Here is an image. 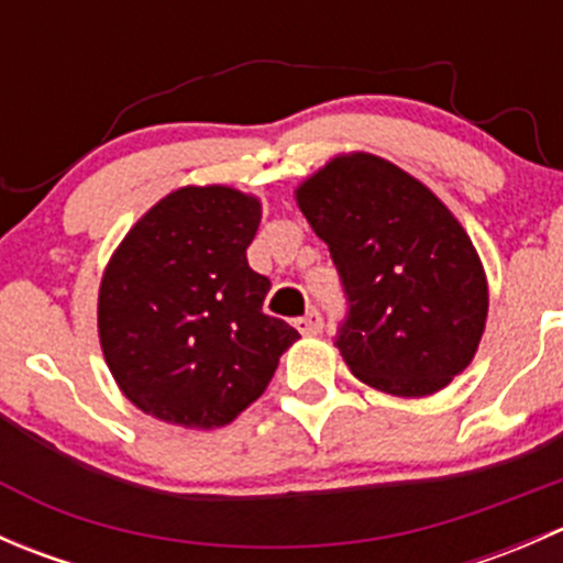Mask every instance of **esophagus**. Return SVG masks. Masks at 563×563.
I'll return each instance as SVG.
<instances>
[{
  "label": "esophagus",
  "instance_id": "obj_1",
  "mask_svg": "<svg viewBox=\"0 0 563 563\" xmlns=\"http://www.w3.org/2000/svg\"><path fill=\"white\" fill-rule=\"evenodd\" d=\"M297 329L302 334H308V338H313V334H321L323 329V316L318 313V310H310L308 316L297 318Z\"/></svg>",
  "mask_w": 563,
  "mask_h": 563
}]
</instances>
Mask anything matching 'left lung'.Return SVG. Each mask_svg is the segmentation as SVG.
Wrapping results in <instances>:
<instances>
[{"label":"left lung","mask_w":563,"mask_h":563,"mask_svg":"<svg viewBox=\"0 0 563 563\" xmlns=\"http://www.w3.org/2000/svg\"><path fill=\"white\" fill-rule=\"evenodd\" d=\"M297 203L338 266L349 313L334 345L360 382L424 397L468 367L485 332V269L422 181L354 152L305 179Z\"/></svg>","instance_id":"8db88e82"}]
</instances>
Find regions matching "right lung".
Segmentation results:
<instances>
[{"label":"right lung","mask_w":563,"mask_h":563,"mask_svg":"<svg viewBox=\"0 0 563 563\" xmlns=\"http://www.w3.org/2000/svg\"><path fill=\"white\" fill-rule=\"evenodd\" d=\"M258 198L234 187H179L130 229L106 266L98 332L133 406L212 430L264 395L299 338L264 313L269 277L247 264Z\"/></svg>","instance_id":"add662e5"}]
</instances>
